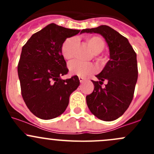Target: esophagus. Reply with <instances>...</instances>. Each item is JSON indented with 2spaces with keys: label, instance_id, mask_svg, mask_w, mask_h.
I'll list each match as a JSON object with an SVG mask.
<instances>
[{
  "label": "esophagus",
  "instance_id": "34e87169",
  "mask_svg": "<svg viewBox=\"0 0 154 154\" xmlns=\"http://www.w3.org/2000/svg\"><path fill=\"white\" fill-rule=\"evenodd\" d=\"M79 80H80V83H83V82H84L85 79H84V77H79Z\"/></svg>",
  "mask_w": 154,
  "mask_h": 154
}]
</instances>
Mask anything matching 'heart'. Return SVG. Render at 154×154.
<instances>
[{
  "mask_svg": "<svg viewBox=\"0 0 154 154\" xmlns=\"http://www.w3.org/2000/svg\"><path fill=\"white\" fill-rule=\"evenodd\" d=\"M86 42L92 49L94 53L95 58L97 60H102L100 57L97 56V54L101 52L105 48V42L101 37L97 35L88 36L86 38ZM75 45V38H68L63 43L61 47L62 55L66 60H69L74 56V48ZM68 69L71 74L79 76H86L92 74L95 71V67L91 63L83 62L80 60H74L68 63Z\"/></svg>",
  "mask_w": 154,
  "mask_h": 154,
  "instance_id": "heart-1",
  "label": "heart"
}]
</instances>
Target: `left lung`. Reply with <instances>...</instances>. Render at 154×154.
I'll return each mask as SVG.
<instances>
[{"mask_svg":"<svg viewBox=\"0 0 154 154\" xmlns=\"http://www.w3.org/2000/svg\"><path fill=\"white\" fill-rule=\"evenodd\" d=\"M81 32L100 34L109 46L110 59L96 75L98 81L92 80L94 91L86 96V103L97 119L114 121L125 112L133 100L138 79L136 54L128 39L109 26L84 29Z\"/></svg>","mask_w":154,"mask_h":154,"instance_id":"1","label":"left lung"}]
</instances>
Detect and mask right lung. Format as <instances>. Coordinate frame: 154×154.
Masks as SVG:
<instances>
[{
  "label": "right lung",
  "mask_w": 154,
  "mask_h": 154,
  "mask_svg": "<svg viewBox=\"0 0 154 154\" xmlns=\"http://www.w3.org/2000/svg\"><path fill=\"white\" fill-rule=\"evenodd\" d=\"M80 31L52 23L34 33L23 46L18 65L21 95L29 111L39 119L49 120L63 114L70 95L80 85L77 76L60 77L68 71L62 45Z\"/></svg>",
  "instance_id": "right-lung-1"
}]
</instances>
